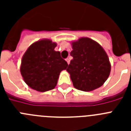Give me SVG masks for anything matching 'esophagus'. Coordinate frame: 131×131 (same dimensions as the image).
Wrapping results in <instances>:
<instances>
[{
	"mask_svg": "<svg viewBox=\"0 0 131 131\" xmlns=\"http://www.w3.org/2000/svg\"><path fill=\"white\" fill-rule=\"evenodd\" d=\"M66 62H67V63H68V64L69 65V63H70V60H69V58H68L66 59Z\"/></svg>",
	"mask_w": 131,
	"mask_h": 131,
	"instance_id": "34e87169",
	"label": "esophagus"
}]
</instances>
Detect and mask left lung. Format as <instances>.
I'll return each mask as SVG.
<instances>
[{
	"mask_svg": "<svg viewBox=\"0 0 131 131\" xmlns=\"http://www.w3.org/2000/svg\"><path fill=\"white\" fill-rule=\"evenodd\" d=\"M73 58L66 71L75 89L85 92L102 86L111 71L107 54L99 43L89 37L71 41Z\"/></svg>",
	"mask_w": 131,
	"mask_h": 131,
	"instance_id": "8db88e82",
	"label": "left lung"
}]
</instances>
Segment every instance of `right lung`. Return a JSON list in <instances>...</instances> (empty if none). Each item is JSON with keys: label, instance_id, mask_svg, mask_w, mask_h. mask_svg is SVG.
<instances>
[{"label": "right lung", "instance_id": "add662e5", "mask_svg": "<svg viewBox=\"0 0 131 131\" xmlns=\"http://www.w3.org/2000/svg\"><path fill=\"white\" fill-rule=\"evenodd\" d=\"M55 42L43 39L33 42L24 53L20 72L23 79L31 89L39 92L52 90L56 86L60 72L68 63L55 51Z\"/></svg>", "mask_w": 131, "mask_h": 131}]
</instances>
